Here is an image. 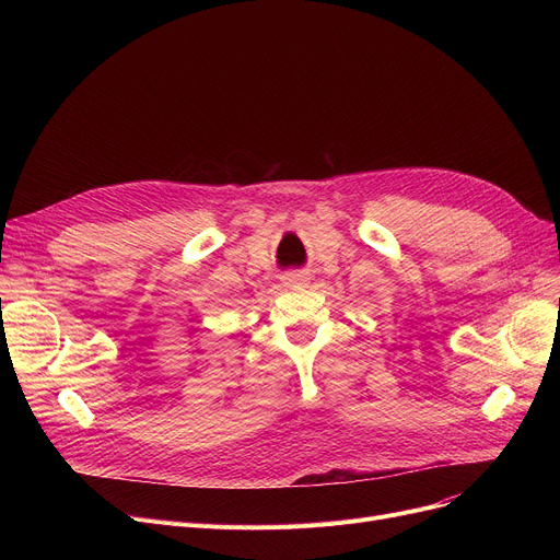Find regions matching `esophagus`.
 I'll return each instance as SVG.
<instances>
[{
  "mask_svg": "<svg viewBox=\"0 0 560 560\" xmlns=\"http://www.w3.org/2000/svg\"><path fill=\"white\" fill-rule=\"evenodd\" d=\"M308 279H311L308 270H295V272H288V275L283 277V285H288V288H295V285L306 283Z\"/></svg>",
  "mask_w": 560,
  "mask_h": 560,
  "instance_id": "1",
  "label": "esophagus"
}]
</instances>
